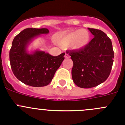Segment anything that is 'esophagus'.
<instances>
[{"mask_svg":"<svg viewBox=\"0 0 125 125\" xmlns=\"http://www.w3.org/2000/svg\"><path fill=\"white\" fill-rule=\"evenodd\" d=\"M64 57H65V58H69V57H70V56H69V55L68 54H65V56H64Z\"/></svg>","mask_w":125,"mask_h":125,"instance_id":"1","label":"esophagus"}]
</instances>
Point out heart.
<instances>
[{
    "instance_id": "b5f03b06",
    "label": "heart",
    "mask_w": 125,
    "mask_h": 125,
    "mask_svg": "<svg viewBox=\"0 0 125 125\" xmlns=\"http://www.w3.org/2000/svg\"><path fill=\"white\" fill-rule=\"evenodd\" d=\"M90 40V34L87 31L78 29L63 34L59 39L60 44L69 46L73 49H80L88 45Z\"/></svg>"
}]
</instances>
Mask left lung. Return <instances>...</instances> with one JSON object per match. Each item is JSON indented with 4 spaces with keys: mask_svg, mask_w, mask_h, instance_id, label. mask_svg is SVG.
Returning a JSON list of instances; mask_svg holds the SVG:
<instances>
[{
    "mask_svg": "<svg viewBox=\"0 0 125 125\" xmlns=\"http://www.w3.org/2000/svg\"><path fill=\"white\" fill-rule=\"evenodd\" d=\"M94 38L82 49L68 52L73 61L72 78L76 86L82 88L95 87L110 76L114 52L111 41L99 29L88 28Z\"/></svg>",
    "mask_w": 125,
    "mask_h": 125,
    "instance_id": "1",
    "label": "left lung"
}]
</instances>
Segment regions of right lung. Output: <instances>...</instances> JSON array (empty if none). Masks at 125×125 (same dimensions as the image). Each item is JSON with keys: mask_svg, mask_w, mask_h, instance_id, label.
<instances>
[{"mask_svg": "<svg viewBox=\"0 0 125 125\" xmlns=\"http://www.w3.org/2000/svg\"><path fill=\"white\" fill-rule=\"evenodd\" d=\"M49 32L46 28H27L13 40L9 52L11 68L15 77L25 84L33 87L48 85L64 59V52L53 56L40 50L27 51V47L34 39Z\"/></svg>", "mask_w": 125, "mask_h": 125, "instance_id": "add662e5", "label": "right lung"}]
</instances>
